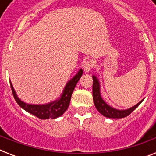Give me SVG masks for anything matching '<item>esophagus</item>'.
I'll return each mask as SVG.
<instances>
[{"mask_svg": "<svg viewBox=\"0 0 156 156\" xmlns=\"http://www.w3.org/2000/svg\"><path fill=\"white\" fill-rule=\"evenodd\" d=\"M93 66H94V64H93L92 61H86L84 65H83V69L85 72H89V71L93 68Z\"/></svg>", "mask_w": 156, "mask_h": 156, "instance_id": "esophagus-1", "label": "esophagus"}]
</instances>
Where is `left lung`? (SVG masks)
I'll return each mask as SVG.
<instances>
[{"instance_id":"8db88e82","label":"left lung","mask_w":156,"mask_h":156,"mask_svg":"<svg viewBox=\"0 0 156 156\" xmlns=\"http://www.w3.org/2000/svg\"><path fill=\"white\" fill-rule=\"evenodd\" d=\"M93 87H92V92H93V100L94 104L98 111L102 114L103 116L108 117V118H123L126 116H129V114L135 110L136 108L142 103L140 101L139 103L134 105L130 108L126 109V110H118L112 108L104 102L100 95V83L98 81L97 78L95 76H93Z\"/></svg>"}]
</instances>
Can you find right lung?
<instances>
[{"instance_id":"add662e5","label":"right lung","mask_w":156,"mask_h":156,"mask_svg":"<svg viewBox=\"0 0 156 156\" xmlns=\"http://www.w3.org/2000/svg\"><path fill=\"white\" fill-rule=\"evenodd\" d=\"M82 75H83V69H80L78 72V73L67 83L61 98L57 100H55L53 102L47 104L36 105V104H29L23 102L17 96L15 91H14V89L13 87V85L10 83L11 90H12V93H13V95L16 102L18 103V105L22 108L28 112L29 113L32 114L34 116H37L38 118L43 119V120L49 118L55 119L56 117L61 116L67 110L69 105L71 95H72V93L73 91V89L75 87V86L77 85V83L82 77Z\"/></svg>"}]
</instances>
